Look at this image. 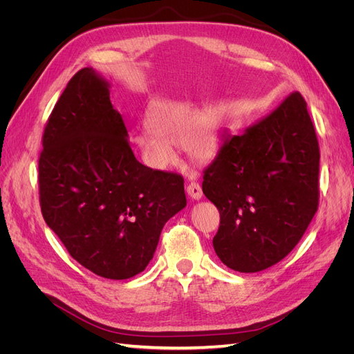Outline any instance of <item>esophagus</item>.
Returning <instances> with one entry per match:
<instances>
[{
	"mask_svg": "<svg viewBox=\"0 0 354 354\" xmlns=\"http://www.w3.org/2000/svg\"><path fill=\"white\" fill-rule=\"evenodd\" d=\"M186 190H187V195L192 199H201L202 198V189H201V185L196 183V181H192V183H189Z\"/></svg>",
	"mask_w": 354,
	"mask_h": 354,
	"instance_id": "obj_1",
	"label": "esophagus"
}]
</instances>
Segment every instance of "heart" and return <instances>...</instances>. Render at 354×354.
<instances>
[{
	"mask_svg": "<svg viewBox=\"0 0 354 354\" xmlns=\"http://www.w3.org/2000/svg\"><path fill=\"white\" fill-rule=\"evenodd\" d=\"M146 124L151 133L138 134L136 143L146 164L155 169H167L176 162L171 146L185 145L198 159L211 158L218 147L216 121L187 103L159 104Z\"/></svg>",
	"mask_w": 354,
	"mask_h": 354,
	"instance_id": "1",
	"label": "heart"
}]
</instances>
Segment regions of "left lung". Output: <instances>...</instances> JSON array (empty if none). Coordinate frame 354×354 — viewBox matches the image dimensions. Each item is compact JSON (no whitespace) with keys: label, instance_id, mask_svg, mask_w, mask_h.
Returning a JSON list of instances; mask_svg holds the SVG:
<instances>
[{"label":"left lung","instance_id":"8db88e82","mask_svg":"<svg viewBox=\"0 0 354 354\" xmlns=\"http://www.w3.org/2000/svg\"><path fill=\"white\" fill-rule=\"evenodd\" d=\"M319 142L299 93L221 145L203 169L202 192L220 212L218 259L242 273L283 260L319 207Z\"/></svg>","mask_w":354,"mask_h":354}]
</instances>
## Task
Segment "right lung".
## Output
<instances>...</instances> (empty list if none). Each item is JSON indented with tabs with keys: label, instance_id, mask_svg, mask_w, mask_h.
<instances>
[{
	"label": "right lung",
	"instance_id": "add662e5",
	"mask_svg": "<svg viewBox=\"0 0 354 354\" xmlns=\"http://www.w3.org/2000/svg\"><path fill=\"white\" fill-rule=\"evenodd\" d=\"M109 84L73 75L50 113L38 160L42 217L73 260L128 279L152 260L164 224L186 207L185 178L136 159Z\"/></svg>",
	"mask_w": 354,
	"mask_h": 354
}]
</instances>
